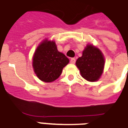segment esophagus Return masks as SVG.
<instances>
[{"label": "esophagus", "instance_id": "1", "mask_svg": "<svg viewBox=\"0 0 128 128\" xmlns=\"http://www.w3.org/2000/svg\"><path fill=\"white\" fill-rule=\"evenodd\" d=\"M75 62H76V59L74 58H71V60H70V63H71V64H75Z\"/></svg>", "mask_w": 128, "mask_h": 128}]
</instances>
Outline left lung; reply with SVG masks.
Listing matches in <instances>:
<instances>
[{
    "label": "left lung",
    "mask_w": 128,
    "mask_h": 128,
    "mask_svg": "<svg viewBox=\"0 0 128 128\" xmlns=\"http://www.w3.org/2000/svg\"><path fill=\"white\" fill-rule=\"evenodd\" d=\"M105 60L99 48L88 44L82 52V56L76 60V65L81 76L89 82L99 80L103 73Z\"/></svg>",
    "instance_id": "8db88e82"
}]
</instances>
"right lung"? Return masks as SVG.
Wrapping results in <instances>:
<instances>
[{
    "mask_svg": "<svg viewBox=\"0 0 128 128\" xmlns=\"http://www.w3.org/2000/svg\"><path fill=\"white\" fill-rule=\"evenodd\" d=\"M68 63L69 59L58 52L55 42L47 39L39 44L33 56L34 71L37 77L45 82H52L59 78Z\"/></svg>",
    "mask_w": 128,
    "mask_h": 128,
    "instance_id": "1",
    "label": "right lung"
}]
</instances>
